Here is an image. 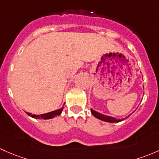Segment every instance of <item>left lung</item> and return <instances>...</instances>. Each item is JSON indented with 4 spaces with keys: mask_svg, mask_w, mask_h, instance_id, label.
Masks as SVG:
<instances>
[{
    "mask_svg": "<svg viewBox=\"0 0 159 159\" xmlns=\"http://www.w3.org/2000/svg\"><path fill=\"white\" fill-rule=\"evenodd\" d=\"M91 113H92L93 116H94L96 118L102 120V121L108 122V123H119V122L122 121V120H123L125 119H126V118L129 116H126V117L124 118V119H116V118L112 117V116H107V115H103L101 113H98V112L95 111V110H93L92 109H91Z\"/></svg>",
    "mask_w": 159,
    "mask_h": 159,
    "instance_id": "1",
    "label": "left lung"
}]
</instances>
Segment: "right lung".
I'll return each mask as SVG.
<instances>
[{
  "instance_id": "add662e5",
  "label": "right lung",
  "mask_w": 159,
  "mask_h": 159,
  "mask_svg": "<svg viewBox=\"0 0 159 159\" xmlns=\"http://www.w3.org/2000/svg\"><path fill=\"white\" fill-rule=\"evenodd\" d=\"M63 107H61V109H58L56 110H54V111L49 112V113H44V114H41V115H36V114H32L30 113H27L26 112V114L29 115L31 117L35 118V119H43V120H49V119H52V118H54L56 116H58L62 112Z\"/></svg>"
}]
</instances>
